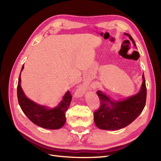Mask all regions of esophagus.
<instances>
[{"label": "esophagus", "instance_id": "esophagus-1", "mask_svg": "<svg viewBox=\"0 0 161 161\" xmlns=\"http://www.w3.org/2000/svg\"><path fill=\"white\" fill-rule=\"evenodd\" d=\"M82 91V89H80V91Z\"/></svg>", "mask_w": 161, "mask_h": 161}]
</instances>
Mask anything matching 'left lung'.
Returning a JSON list of instances; mask_svg holds the SVG:
<instances>
[{"label": "left lung", "instance_id": "1", "mask_svg": "<svg viewBox=\"0 0 161 161\" xmlns=\"http://www.w3.org/2000/svg\"><path fill=\"white\" fill-rule=\"evenodd\" d=\"M130 40L136 43L128 33ZM138 93L122 101H112L101 91H97L100 100V108L94 112V121L97 128L105 130H118L130 124L143 111L147 100V86L144 75Z\"/></svg>", "mask_w": 161, "mask_h": 161}]
</instances>
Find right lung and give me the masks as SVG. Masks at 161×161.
<instances>
[{"instance_id":"obj_1","label":"right lung","mask_w":161,"mask_h":161,"mask_svg":"<svg viewBox=\"0 0 161 161\" xmlns=\"http://www.w3.org/2000/svg\"><path fill=\"white\" fill-rule=\"evenodd\" d=\"M24 69V65L21 70ZM17 98L23 113L33 124L40 127L56 130L60 129L66 122V112L69 108L72 97L68 91L62 101L56 108L48 109L46 106L36 103L26 97L21 86V73L19 77L17 85Z\"/></svg>"}]
</instances>
